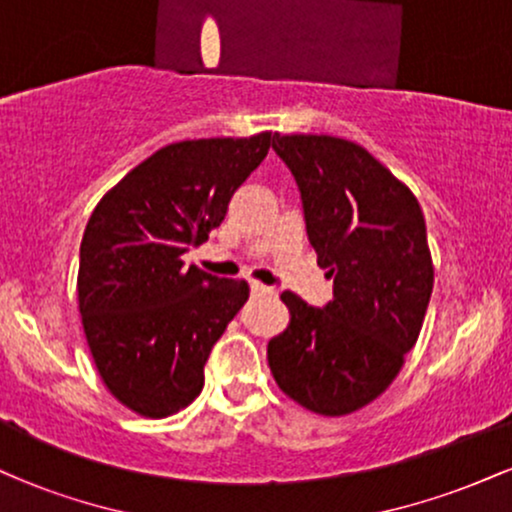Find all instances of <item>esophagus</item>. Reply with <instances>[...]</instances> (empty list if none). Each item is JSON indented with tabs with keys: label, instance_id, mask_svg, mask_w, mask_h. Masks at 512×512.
Wrapping results in <instances>:
<instances>
[{
	"label": "esophagus",
	"instance_id": "34e87169",
	"mask_svg": "<svg viewBox=\"0 0 512 512\" xmlns=\"http://www.w3.org/2000/svg\"><path fill=\"white\" fill-rule=\"evenodd\" d=\"M250 291L255 293V296H274V289H269V286L257 284V281H252V284H250Z\"/></svg>",
	"mask_w": 512,
	"mask_h": 512
}]
</instances>
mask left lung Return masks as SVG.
Wrapping results in <instances>:
<instances>
[{
	"label": "left lung",
	"mask_w": 512,
	"mask_h": 512,
	"mask_svg": "<svg viewBox=\"0 0 512 512\" xmlns=\"http://www.w3.org/2000/svg\"><path fill=\"white\" fill-rule=\"evenodd\" d=\"M303 199L334 296L313 308L284 291L289 327L267 346L279 390L322 416L363 409L390 387L419 339L433 291L426 221L378 158L330 134H274Z\"/></svg>",
	"instance_id": "obj_1"
}]
</instances>
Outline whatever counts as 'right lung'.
Returning a JSON list of instances; mask_svg holds the SVG:
<instances>
[{
	"mask_svg": "<svg viewBox=\"0 0 512 512\" xmlns=\"http://www.w3.org/2000/svg\"><path fill=\"white\" fill-rule=\"evenodd\" d=\"M272 142L260 132L168 144L93 209L76 276L81 325L105 387L134 414L166 419L202 392L211 346L250 286L185 267L182 252L221 226Z\"/></svg>",
	"mask_w": 512,
	"mask_h": 512,
	"instance_id": "add662e5",
	"label": "right lung"
}]
</instances>
